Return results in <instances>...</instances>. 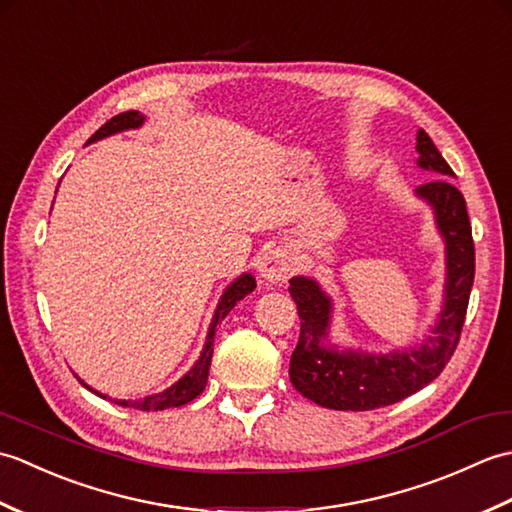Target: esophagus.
Instances as JSON below:
<instances>
[{
	"instance_id": "34e87169",
	"label": "esophagus",
	"mask_w": 512,
	"mask_h": 512,
	"mask_svg": "<svg viewBox=\"0 0 512 512\" xmlns=\"http://www.w3.org/2000/svg\"><path fill=\"white\" fill-rule=\"evenodd\" d=\"M297 259L290 253L288 248H270L268 253L262 257V264H259V275L266 281V284H284L295 273Z\"/></svg>"
}]
</instances>
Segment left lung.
I'll return each mask as SVG.
<instances>
[{"label":"left lung","mask_w":512,"mask_h":512,"mask_svg":"<svg viewBox=\"0 0 512 512\" xmlns=\"http://www.w3.org/2000/svg\"><path fill=\"white\" fill-rule=\"evenodd\" d=\"M416 151L418 167L436 176L420 184L416 195L433 209L447 244V281L438 323L427 341L411 350L389 354L339 350L328 341L332 299L314 279L292 277L288 290L297 303L301 334L290 358V383L321 407L369 411L394 405L438 378L458 347L475 277L471 222L464 195L449 180L455 176L453 169L424 129L418 132Z\"/></svg>","instance_id":"left-lung-1"}]
</instances>
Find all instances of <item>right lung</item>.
Here are the masks:
<instances>
[{"label":"right lung","mask_w":512,"mask_h":512,"mask_svg":"<svg viewBox=\"0 0 512 512\" xmlns=\"http://www.w3.org/2000/svg\"><path fill=\"white\" fill-rule=\"evenodd\" d=\"M143 123H145V116L140 114V112H136V110L123 112V114L110 118V121H107L99 129V132L92 134V138L88 140V145L96 143V140H101V138L112 136V134L127 132V129H138ZM255 288H257L255 277L244 273V275H239L233 281V284L224 290V295H222L220 303H217V308H215L211 328H209V334H206V343H204V350H202L200 358H198V361H195V365L189 369V372L178 380V383H173L165 391H160V394H151V396H145V398L134 400V402L132 400H116V398L112 400V398H107L105 394H99V391H94L92 387L85 385L83 380L79 378L81 385L88 387L90 391H94L96 396L116 402V405L134 407V409H140V411H162V409L187 405V402H191L193 398H198L202 394L204 387H206V380H209V369H211V358H213V339H215L217 323H220L226 317V314L237 306V301H242L244 297H248Z\"/></svg>","instance_id":"right-lung-1"}]
</instances>
